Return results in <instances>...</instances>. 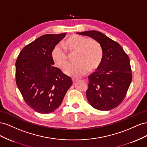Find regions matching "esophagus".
<instances>
[{
	"mask_svg": "<svg viewBox=\"0 0 147 147\" xmlns=\"http://www.w3.org/2000/svg\"><path fill=\"white\" fill-rule=\"evenodd\" d=\"M78 79H78V78H72V81L73 82H76V81H78Z\"/></svg>",
	"mask_w": 147,
	"mask_h": 147,
	"instance_id": "esophagus-1",
	"label": "esophagus"
}]
</instances>
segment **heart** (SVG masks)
<instances>
[{
  "instance_id": "heart-1",
  "label": "heart",
  "mask_w": 147,
  "mask_h": 147,
  "mask_svg": "<svg viewBox=\"0 0 147 147\" xmlns=\"http://www.w3.org/2000/svg\"><path fill=\"white\" fill-rule=\"evenodd\" d=\"M64 48L70 52H76L73 63H68L64 66L65 74L73 77H80L85 74L89 68L96 69L101 63L103 51L101 45L94 39L88 40L86 37L73 35L63 43ZM52 59L57 66L63 67L68 59L65 50L60 45L53 49Z\"/></svg>"
}]
</instances>
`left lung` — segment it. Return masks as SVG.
I'll return each instance as SVG.
<instances>
[{"label":"left lung","mask_w":147,"mask_h":147,"mask_svg":"<svg viewBox=\"0 0 147 147\" xmlns=\"http://www.w3.org/2000/svg\"><path fill=\"white\" fill-rule=\"evenodd\" d=\"M77 34L92 37L101 45L103 58L97 71L89 75L86 97L90 105L101 111L118 107L125 97L132 81L128 55L116 42L97 31Z\"/></svg>","instance_id":"8db88e82"}]
</instances>
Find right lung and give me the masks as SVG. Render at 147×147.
<instances>
[{
  "label": "right lung",
  "instance_id": "right-lung-1",
  "mask_svg": "<svg viewBox=\"0 0 147 147\" xmlns=\"http://www.w3.org/2000/svg\"><path fill=\"white\" fill-rule=\"evenodd\" d=\"M41 36L22 50L16 61V82L29 107L42 114L52 113L60 106L73 84L70 77L53 66V49L66 36Z\"/></svg>",
  "mask_w": 147,
  "mask_h": 147
}]
</instances>
